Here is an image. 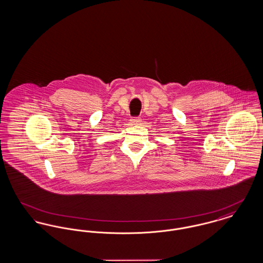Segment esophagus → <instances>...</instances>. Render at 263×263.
I'll list each match as a JSON object with an SVG mask.
<instances>
[{"instance_id":"esophagus-1","label":"esophagus","mask_w":263,"mask_h":263,"mask_svg":"<svg viewBox=\"0 0 263 263\" xmlns=\"http://www.w3.org/2000/svg\"><path fill=\"white\" fill-rule=\"evenodd\" d=\"M131 122H132L133 125H137V124H139V123L141 122V119H140V117H133V118L131 119Z\"/></svg>"}]
</instances>
